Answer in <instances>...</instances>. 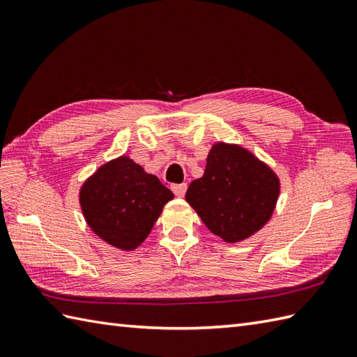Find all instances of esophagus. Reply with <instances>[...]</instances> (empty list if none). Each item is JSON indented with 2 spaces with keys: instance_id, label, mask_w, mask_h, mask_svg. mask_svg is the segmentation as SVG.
<instances>
[{
  "instance_id": "obj_1",
  "label": "esophagus",
  "mask_w": 357,
  "mask_h": 357,
  "mask_svg": "<svg viewBox=\"0 0 357 357\" xmlns=\"http://www.w3.org/2000/svg\"><path fill=\"white\" fill-rule=\"evenodd\" d=\"M172 190L174 195L178 196V198H183V196L185 195V190H187V184H173Z\"/></svg>"
}]
</instances>
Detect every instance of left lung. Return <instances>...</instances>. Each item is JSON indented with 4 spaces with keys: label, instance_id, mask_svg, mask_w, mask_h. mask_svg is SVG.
Masks as SVG:
<instances>
[{
    "label": "left lung",
    "instance_id": "obj_1",
    "mask_svg": "<svg viewBox=\"0 0 357 357\" xmlns=\"http://www.w3.org/2000/svg\"><path fill=\"white\" fill-rule=\"evenodd\" d=\"M279 193L280 179L268 164L239 144L218 141L202 178L188 185L185 201L211 233L236 244L270 221Z\"/></svg>",
    "mask_w": 357,
    "mask_h": 357
}]
</instances>
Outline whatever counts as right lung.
Instances as JSON below:
<instances>
[{"label":"right lung","instance_id":"right-lung-1","mask_svg":"<svg viewBox=\"0 0 357 357\" xmlns=\"http://www.w3.org/2000/svg\"><path fill=\"white\" fill-rule=\"evenodd\" d=\"M173 198L155 174L127 155L98 167L79 188V206L90 230L123 252H133L146 241Z\"/></svg>","mask_w":357,"mask_h":357}]
</instances>
